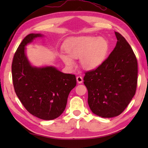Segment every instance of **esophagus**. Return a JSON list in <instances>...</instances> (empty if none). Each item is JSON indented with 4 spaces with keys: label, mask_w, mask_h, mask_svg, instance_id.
Segmentation results:
<instances>
[{
    "label": "esophagus",
    "mask_w": 148,
    "mask_h": 148,
    "mask_svg": "<svg viewBox=\"0 0 148 148\" xmlns=\"http://www.w3.org/2000/svg\"><path fill=\"white\" fill-rule=\"evenodd\" d=\"M76 80H77V82L78 83H82L83 82V77H81V76H77L76 77Z\"/></svg>",
    "instance_id": "esophagus-1"
}]
</instances>
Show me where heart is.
I'll return each mask as SVG.
<instances>
[{"instance_id":"1","label":"heart","mask_w":148,"mask_h":148,"mask_svg":"<svg viewBox=\"0 0 148 148\" xmlns=\"http://www.w3.org/2000/svg\"><path fill=\"white\" fill-rule=\"evenodd\" d=\"M109 45L103 37L81 36L72 38L65 46L67 55L60 54V57L70 69L76 67L73 58H81L83 67L92 70L102 64L106 58Z\"/></svg>"}]
</instances>
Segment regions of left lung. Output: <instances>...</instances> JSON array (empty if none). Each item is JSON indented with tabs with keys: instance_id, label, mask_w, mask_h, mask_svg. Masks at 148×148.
I'll return each instance as SVG.
<instances>
[{
	"instance_id": "obj_1",
	"label": "left lung",
	"mask_w": 148,
	"mask_h": 148,
	"mask_svg": "<svg viewBox=\"0 0 148 148\" xmlns=\"http://www.w3.org/2000/svg\"><path fill=\"white\" fill-rule=\"evenodd\" d=\"M109 57L95 70L86 72L84 84L88 103L93 114L102 118L119 115L135 95L137 61L131 46L120 34Z\"/></svg>"
}]
</instances>
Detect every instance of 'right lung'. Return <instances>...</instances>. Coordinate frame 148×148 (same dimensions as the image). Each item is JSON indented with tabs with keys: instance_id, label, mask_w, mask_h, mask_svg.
<instances>
[{
	"instance_id": "add662e5",
	"label": "right lung",
	"mask_w": 148,
	"mask_h": 148,
	"mask_svg": "<svg viewBox=\"0 0 148 148\" xmlns=\"http://www.w3.org/2000/svg\"><path fill=\"white\" fill-rule=\"evenodd\" d=\"M42 37L41 34H30L22 40L12 60V82L18 99L30 114L44 120H51L64 111L69 93L76 85V78L54 66L31 64L26 46Z\"/></svg>"
}]
</instances>
